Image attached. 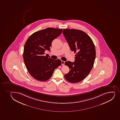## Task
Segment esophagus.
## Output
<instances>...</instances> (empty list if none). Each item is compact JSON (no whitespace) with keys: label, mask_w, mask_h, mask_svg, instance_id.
<instances>
[{"label":"esophagus","mask_w":120,"mask_h":120,"mask_svg":"<svg viewBox=\"0 0 120 120\" xmlns=\"http://www.w3.org/2000/svg\"><path fill=\"white\" fill-rule=\"evenodd\" d=\"M64 61H61V64H62V66H64Z\"/></svg>","instance_id":"34e87169"}]
</instances>
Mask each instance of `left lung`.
<instances>
[{"mask_svg":"<svg viewBox=\"0 0 120 120\" xmlns=\"http://www.w3.org/2000/svg\"><path fill=\"white\" fill-rule=\"evenodd\" d=\"M63 33L71 50L76 53L74 62L67 61L64 63L70 69L64 78L71 83H78L91 71L96 57L95 46L91 38L83 31L64 29Z\"/></svg>","mask_w":120,"mask_h":120,"instance_id":"obj_1","label":"left lung"}]
</instances>
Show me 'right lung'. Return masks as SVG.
Masks as SVG:
<instances>
[{
	"instance_id": "add662e5",
	"label": "right lung",
	"mask_w": 120,
	"mask_h": 120,
	"mask_svg": "<svg viewBox=\"0 0 120 120\" xmlns=\"http://www.w3.org/2000/svg\"><path fill=\"white\" fill-rule=\"evenodd\" d=\"M62 30L49 27L38 31L32 34L25 43L24 62L30 74L36 80H48L61 64V60L52 59L47 54L45 56L44 52L50 50L52 41L61 35Z\"/></svg>"
}]
</instances>
